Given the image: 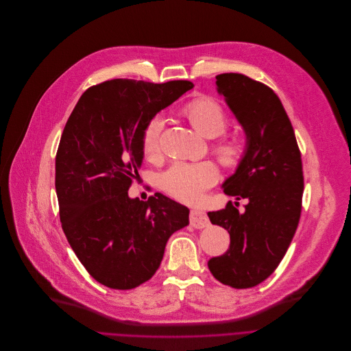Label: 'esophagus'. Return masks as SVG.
Wrapping results in <instances>:
<instances>
[{"label": "esophagus", "mask_w": 351, "mask_h": 351, "mask_svg": "<svg viewBox=\"0 0 351 351\" xmlns=\"http://www.w3.org/2000/svg\"><path fill=\"white\" fill-rule=\"evenodd\" d=\"M189 223H191V226H192L193 228L202 230V228H204V227L208 226V217H207V215L203 212V210L193 208V210H191Z\"/></svg>", "instance_id": "1"}]
</instances>
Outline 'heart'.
<instances>
[{"mask_svg": "<svg viewBox=\"0 0 351 351\" xmlns=\"http://www.w3.org/2000/svg\"><path fill=\"white\" fill-rule=\"evenodd\" d=\"M193 125L207 136H217L227 128L228 114L219 101L210 97H202L191 101L186 108ZM166 119L163 114H155L145 124L141 134V147L144 155L154 160L160 156L162 134ZM243 143L235 136H224L215 144L217 156L226 165H235L243 155ZM219 180V169L213 162H174L159 177L160 188L170 196L184 203H197L204 192L212 188Z\"/></svg>", "mask_w": 351, "mask_h": 351, "instance_id": "heart-1", "label": "heart"}]
</instances>
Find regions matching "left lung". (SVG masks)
<instances>
[{
    "instance_id": "obj_1",
    "label": "left lung",
    "mask_w": 351,
    "mask_h": 351,
    "mask_svg": "<svg viewBox=\"0 0 351 351\" xmlns=\"http://www.w3.org/2000/svg\"><path fill=\"white\" fill-rule=\"evenodd\" d=\"M216 86L247 136L245 158L224 192L249 203L243 213L232 202L207 213L231 239L230 249L207 265L221 284L246 289L276 269L293 239L304 188L302 154L292 123L268 86L241 73L217 75Z\"/></svg>"
}]
</instances>
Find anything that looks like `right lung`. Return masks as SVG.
<instances>
[{"mask_svg":"<svg viewBox=\"0 0 351 351\" xmlns=\"http://www.w3.org/2000/svg\"><path fill=\"white\" fill-rule=\"evenodd\" d=\"M193 84L114 79L90 87L63 128L55 158L62 230L99 284L128 291L158 271L169 238L189 224L188 207L156 192L128 189L143 160L141 134Z\"/></svg>","mask_w":351,"mask_h":351,"instance_id":"1","label":"right lung"}]
</instances>
